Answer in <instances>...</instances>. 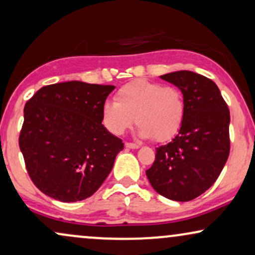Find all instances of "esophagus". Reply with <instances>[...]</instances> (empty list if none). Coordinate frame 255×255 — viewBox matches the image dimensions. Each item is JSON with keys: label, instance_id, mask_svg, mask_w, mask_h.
Returning <instances> with one entry per match:
<instances>
[{"label": "esophagus", "instance_id": "1", "mask_svg": "<svg viewBox=\"0 0 255 255\" xmlns=\"http://www.w3.org/2000/svg\"><path fill=\"white\" fill-rule=\"evenodd\" d=\"M125 146L127 148H131V149H137V148H140V144L133 143V142H126Z\"/></svg>", "mask_w": 255, "mask_h": 255}]
</instances>
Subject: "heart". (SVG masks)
Segmentation results:
<instances>
[{"label": "heart", "mask_w": 255, "mask_h": 255, "mask_svg": "<svg viewBox=\"0 0 255 255\" xmlns=\"http://www.w3.org/2000/svg\"><path fill=\"white\" fill-rule=\"evenodd\" d=\"M185 114V96L178 87L146 79L122 86L115 94V102L102 106V121L113 134H124L136 121L140 136L160 142L178 133Z\"/></svg>", "instance_id": "b5f03b06"}]
</instances>
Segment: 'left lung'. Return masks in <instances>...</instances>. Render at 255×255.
<instances>
[{"instance_id": "left-lung-1", "label": "left lung", "mask_w": 255, "mask_h": 255, "mask_svg": "<svg viewBox=\"0 0 255 255\" xmlns=\"http://www.w3.org/2000/svg\"><path fill=\"white\" fill-rule=\"evenodd\" d=\"M185 96L178 135L156 148L146 170L155 191L174 201H191L217 181L230 155V111L218 86L200 74L180 70L160 76Z\"/></svg>"}]
</instances>
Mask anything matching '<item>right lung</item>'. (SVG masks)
Listing matches in <instances>:
<instances>
[{
    "mask_svg": "<svg viewBox=\"0 0 255 255\" xmlns=\"http://www.w3.org/2000/svg\"><path fill=\"white\" fill-rule=\"evenodd\" d=\"M114 86L81 81L42 87L24 106L18 137L31 181L62 202L92 196L111 173L124 142L102 122Z\"/></svg>",
    "mask_w": 255,
    "mask_h": 255,
    "instance_id": "right-lung-1",
    "label": "right lung"
}]
</instances>
